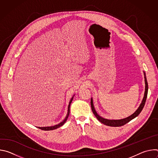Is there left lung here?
Wrapping results in <instances>:
<instances>
[{
	"label": "left lung",
	"mask_w": 158,
	"mask_h": 158,
	"mask_svg": "<svg viewBox=\"0 0 158 158\" xmlns=\"http://www.w3.org/2000/svg\"><path fill=\"white\" fill-rule=\"evenodd\" d=\"M144 73V81H145V91H144V95L143 97V99L142 100V102L141 103V104L139 105V107L137 109V110L135 111L132 114H131V116H129V117H127L126 118L124 119H105L101 116H100L98 113L97 112L94 108V104H93V99L91 98V109L93 110V114H94V116L96 117V118L98 119V121H99L101 123L108 126H112V127H119V126H122L124 124H126V123H129L130 121H131L132 119H134L135 118H136L139 114L140 112L142 111L144 105H145V102L146 101V98H147V96H148V81H147V79H146V73L144 71H143Z\"/></svg>",
	"instance_id": "obj_1"
}]
</instances>
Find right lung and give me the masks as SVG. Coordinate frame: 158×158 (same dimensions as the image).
<instances>
[{
	"label": "right lung",
	"instance_id": "obj_1",
	"mask_svg": "<svg viewBox=\"0 0 158 158\" xmlns=\"http://www.w3.org/2000/svg\"><path fill=\"white\" fill-rule=\"evenodd\" d=\"M74 95L73 96V98L71 99L70 101H69V106H68V109H67V114L66 115V117L65 118V119L62 121L60 122V123L56 124V125H54V126H47V127H37L38 128L42 129V130H44V131H51V130H54V129H57L59 127H60V126H63L64 124V123L66 122V121L67 120V118H68L69 116V113H70V106H71V104L73 100V98H74Z\"/></svg>",
	"mask_w": 158,
	"mask_h": 158
}]
</instances>
